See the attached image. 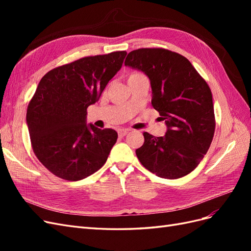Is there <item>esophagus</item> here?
I'll list each match as a JSON object with an SVG mask.
<instances>
[{
	"label": "esophagus",
	"instance_id": "1",
	"mask_svg": "<svg viewBox=\"0 0 251 251\" xmlns=\"http://www.w3.org/2000/svg\"><path fill=\"white\" fill-rule=\"evenodd\" d=\"M117 132L120 137H124V136H126L128 133V130H126V128H119Z\"/></svg>",
	"mask_w": 251,
	"mask_h": 251
}]
</instances>
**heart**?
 Masks as SVG:
<instances>
[{
  "mask_svg": "<svg viewBox=\"0 0 251 251\" xmlns=\"http://www.w3.org/2000/svg\"><path fill=\"white\" fill-rule=\"evenodd\" d=\"M139 76H143V75L140 74V73H134V74L130 75V77H128V79H130V78H134V77H139Z\"/></svg>",
  "mask_w": 251,
  "mask_h": 251,
  "instance_id": "1",
  "label": "heart"
}]
</instances>
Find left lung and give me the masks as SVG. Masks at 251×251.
<instances>
[{"label":"left lung","mask_w":251,"mask_h":251,"mask_svg":"<svg viewBox=\"0 0 251 251\" xmlns=\"http://www.w3.org/2000/svg\"><path fill=\"white\" fill-rule=\"evenodd\" d=\"M125 65L149 77L151 105L168 127L161 137L143 133L144 143L136 150L139 161L160 178L186 176L207 153L215 134L208 85L186 57L162 48L131 51Z\"/></svg>","instance_id":"1"}]
</instances>
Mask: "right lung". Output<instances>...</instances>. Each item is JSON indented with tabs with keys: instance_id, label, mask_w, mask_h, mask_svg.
Returning <instances> with one entry per match:
<instances>
[{
	"instance_id": "1",
	"label": "right lung",
	"mask_w": 251,
	"mask_h": 251,
	"mask_svg": "<svg viewBox=\"0 0 251 251\" xmlns=\"http://www.w3.org/2000/svg\"><path fill=\"white\" fill-rule=\"evenodd\" d=\"M126 55V51H116L82 57L41 79L26 121L35 156L55 176L78 181L107 161L117 132L87 125V109L100 100Z\"/></svg>"
}]
</instances>
